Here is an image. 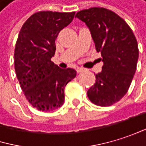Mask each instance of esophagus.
I'll return each instance as SVG.
<instances>
[{"label":"esophagus","mask_w":146,"mask_h":146,"mask_svg":"<svg viewBox=\"0 0 146 146\" xmlns=\"http://www.w3.org/2000/svg\"><path fill=\"white\" fill-rule=\"evenodd\" d=\"M86 69L85 68H83V67H78L77 68V72H84Z\"/></svg>","instance_id":"esophagus-1"}]
</instances>
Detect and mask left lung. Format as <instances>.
Segmentation results:
<instances>
[{"mask_svg": "<svg viewBox=\"0 0 146 146\" xmlns=\"http://www.w3.org/2000/svg\"><path fill=\"white\" fill-rule=\"evenodd\" d=\"M75 17L89 27L104 61L87 96L96 105L110 106L126 95L132 83L139 59L136 37L127 22L111 10L91 7Z\"/></svg>", "mask_w": 146, "mask_h": 146, "instance_id": "8db88e82", "label": "left lung"}]
</instances>
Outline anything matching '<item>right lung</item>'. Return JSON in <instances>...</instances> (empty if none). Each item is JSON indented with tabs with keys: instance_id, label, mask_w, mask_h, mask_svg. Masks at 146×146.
I'll return each mask as SVG.
<instances>
[{
	"instance_id": "right-lung-1",
	"label": "right lung",
	"mask_w": 146,
	"mask_h": 146,
	"mask_svg": "<svg viewBox=\"0 0 146 146\" xmlns=\"http://www.w3.org/2000/svg\"><path fill=\"white\" fill-rule=\"evenodd\" d=\"M75 12L42 11L32 14L23 25L14 49V68L28 102L42 111L60 107L64 89L76 71L61 69L51 60L59 32L74 18Z\"/></svg>"
}]
</instances>
